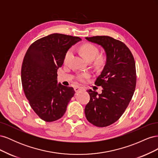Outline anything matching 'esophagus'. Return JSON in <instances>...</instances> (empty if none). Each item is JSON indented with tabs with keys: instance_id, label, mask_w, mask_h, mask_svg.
Instances as JSON below:
<instances>
[{
	"instance_id": "34e87169",
	"label": "esophagus",
	"mask_w": 158,
	"mask_h": 158,
	"mask_svg": "<svg viewBox=\"0 0 158 158\" xmlns=\"http://www.w3.org/2000/svg\"><path fill=\"white\" fill-rule=\"evenodd\" d=\"M84 90V88L82 87H80V86H76L74 88V91L76 92H78L80 91H83Z\"/></svg>"
}]
</instances>
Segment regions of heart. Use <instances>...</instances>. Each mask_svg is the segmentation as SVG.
Listing matches in <instances>:
<instances>
[{
    "instance_id": "1",
    "label": "heart",
    "mask_w": 158,
    "mask_h": 158,
    "mask_svg": "<svg viewBox=\"0 0 158 158\" xmlns=\"http://www.w3.org/2000/svg\"><path fill=\"white\" fill-rule=\"evenodd\" d=\"M80 52L82 54L84 58L88 60H93L98 53V49L94 45L91 44H85L80 47ZM73 54V50L69 49L64 56V62L66 63H67L70 56ZM104 58L103 56H98L96 60L97 63L98 64H102L104 63ZM89 76L88 73H83L78 76V79L80 81H84L85 79L88 78Z\"/></svg>"
}]
</instances>
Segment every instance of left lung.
Segmentation results:
<instances>
[{"mask_svg": "<svg viewBox=\"0 0 158 158\" xmlns=\"http://www.w3.org/2000/svg\"><path fill=\"white\" fill-rule=\"evenodd\" d=\"M85 39L102 46L106 54V64L95 82L103 88L102 93L87 91L90 100L85 107V117L95 126L107 127L121 117L132 98L136 83L135 61L121 41L106 35Z\"/></svg>", "mask_w": 158, "mask_h": 158, "instance_id": "obj_1", "label": "left lung"}]
</instances>
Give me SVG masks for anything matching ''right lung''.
Wrapping results in <instances>:
<instances>
[{
    "label": "right lung",
    "instance_id": "right-lung-1",
    "mask_svg": "<svg viewBox=\"0 0 158 158\" xmlns=\"http://www.w3.org/2000/svg\"><path fill=\"white\" fill-rule=\"evenodd\" d=\"M81 38L60 33L42 37L30 46L23 58L21 79L30 106L42 120L52 122L64 115L73 88L57 82V70L64 56Z\"/></svg>",
    "mask_w": 158,
    "mask_h": 158
}]
</instances>
